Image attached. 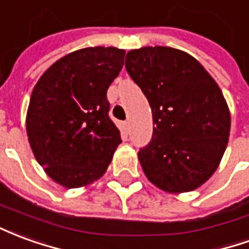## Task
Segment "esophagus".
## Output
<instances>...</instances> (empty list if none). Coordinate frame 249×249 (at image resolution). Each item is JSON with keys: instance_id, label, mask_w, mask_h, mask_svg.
Segmentation results:
<instances>
[{"instance_id": "esophagus-1", "label": "esophagus", "mask_w": 249, "mask_h": 249, "mask_svg": "<svg viewBox=\"0 0 249 249\" xmlns=\"http://www.w3.org/2000/svg\"><path fill=\"white\" fill-rule=\"evenodd\" d=\"M124 128H125V129H128V128H129V120H128V121H125V123H124Z\"/></svg>"}]
</instances>
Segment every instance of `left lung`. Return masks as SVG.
Wrapping results in <instances>:
<instances>
[{
    "label": "left lung",
    "instance_id": "left-lung-1",
    "mask_svg": "<svg viewBox=\"0 0 249 249\" xmlns=\"http://www.w3.org/2000/svg\"><path fill=\"white\" fill-rule=\"evenodd\" d=\"M125 68L151 105L153 136L139 152L148 180L168 193L201 187L230 137V108L217 82L195 57L169 46L129 51Z\"/></svg>",
    "mask_w": 249,
    "mask_h": 249
}]
</instances>
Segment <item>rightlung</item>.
<instances>
[{
	"label": "right lung",
	"instance_id": "1",
	"mask_svg": "<svg viewBox=\"0 0 249 249\" xmlns=\"http://www.w3.org/2000/svg\"><path fill=\"white\" fill-rule=\"evenodd\" d=\"M124 49L94 46L51 65L30 96L26 133L36 160L65 188L103 178L121 142L109 119L107 90L124 65Z\"/></svg>",
	"mask_w": 249,
	"mask_h": 249
}]
</instances>
